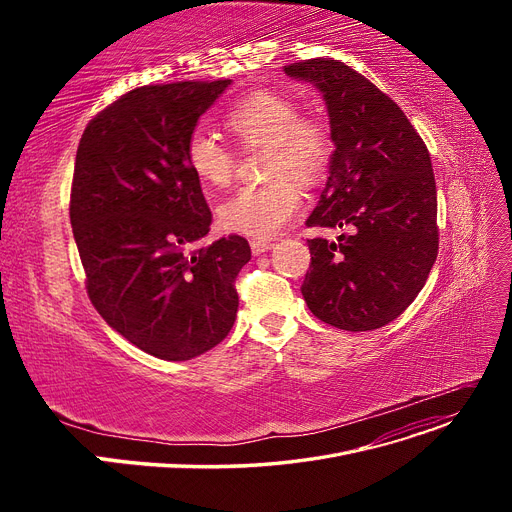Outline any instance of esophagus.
Masks as SVG:
<instances>
[{"label":"esophagus","instance_id":"esophagus-1","mask_svg":"<svg viewBox=\"0 0 512 512\" xmlns=\"http://www.w3.org/2000/svg\"><path fill=\"white\" fill-rule=\"evenodd\" d=\"M272 247H274L272 240H263V238H253V240H251V251H253V255H261V253H265V251H270Z\"/></svg>","mask_w":512,"mask_h":512}]
</instances>
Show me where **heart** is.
Instances as JSON below:
<instances>
[{
	"instance_id": "heart-1",
	"label": "heart",
	"mask_w": 512,
	"mask_h": 512,
	"mask_svg": "<svg viewBox=\"0 0 512 512\" xmlns=\"http://www.w3.org/2000/svg\"><path fill=\"white\" fill-rule=\"evenodd\" d=\"M224 124L242 149L265 147L263 172L272 180L240 188L226 199L220 205V222L236 234L276 236L303 205V191L293 179L315 184L326 176L334 153L332 132L319 116L301 114L292 97L270 89L236 99ZM184 161L201 186L224 188L232 182L236 157L209 132L195 130L188 137Z\"/></svg>"
}]
</instances>
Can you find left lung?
<instances>
[{
    "instance_id": "1",
    "label": "left lung",
    "mask_w": 512,
    "mask_h": 512,
    "mask_svg": "<svg viewBox=\"0 0 512 512\" xmlns=\"http://www.w3.org/2000/svg\"><path fill=\"white\" fill-rule=\"evenodd\" d=\"M284 72L324 93L336 145L307 226L353 230L307 240L305 303L338 330H378L415 301L438 257L432 159L405 112L351 66L315 58Z\"/></svg>"
}]
</instances>
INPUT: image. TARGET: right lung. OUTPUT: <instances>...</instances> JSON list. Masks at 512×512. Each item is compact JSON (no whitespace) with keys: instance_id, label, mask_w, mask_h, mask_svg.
<instances>
[{"instance_id":"right-lung-1","label":"right lung","mask_w":512,"mask_h":512,"mask_svg":"<svg viewBox=\"0 0 512 512\" xmlns=\"http://www.w3.org/2000/svg\"><path fill=\"white\" fill-rule=\"evenodd\" d=\"M228 85L132 89L87 124L76 149L70 224L89 299L107 326L164 361L195 359L228 336L236 276L251 259L238 234L193 249L211 211L184 145Z\"/></svg>"}]
</instances>
